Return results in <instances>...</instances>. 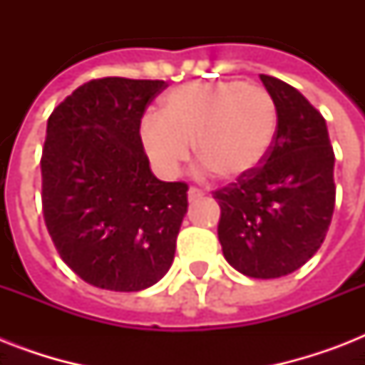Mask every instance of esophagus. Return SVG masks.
Segmentation results:
<instances>
[{
  "mask_svg": "<svg viewBox=\"0 0 365 365\" xmlns=\"http://www.w3.org/2000/svg\"><path fill=\"white\" fill-rule=\"evenodd\" d=\"M202 195H205V191H202V189H199V187H195V185H191V187H189V191H187L189 200H197V199H200V197H202Z\"/></svg>",
  "mask_w": 365,
  "mask_h": 365,
  "instance_id": "obj_1",
  "label": "esophagus"
}]
</instances>
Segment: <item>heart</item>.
Listing matches in <instances>:
<instances>
[{"instance_id": "b5f03b06", "label": "heart", "mask_w": 365, "mask_h": 365, "mask_svg": "<svg viewBox=\"0 0 365 365\" xmlns=\"http://www.w3.org/2000/svg\"><path fill=\"white\" fill-rule=\"evenodd\" d=\"M278 111L269 91L244 81L187 83L163 98L159 115L142 121L149 159L172 176L193 151L199 170L223 178L254 172L271 151Z\"/></svg>"}]
</instances>
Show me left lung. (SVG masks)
Returning a JSON list of instances; mask_svg holds the SVG:
<instances>
[{
    "instance_id": "8db88e82",
    "label": "left lung",
    "mask_w": 365,
    "mask_h": 365,
    "mask_svg": "<svg viewBox=\"0 0 365 365\" xmlns=\"http://www.w3.org/2000/svg\"><path fill=\"white\" fill-rule=\"evenodd\" d=\"M278 111L271 151L254 172L214 191L217 237L229 265L252 278H278L322 246L335 206L334 148L320 111L288 83L263 76Z\"/></svg>"
}]
</instances>
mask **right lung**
Segmentation results:
<instances>
[{
    "label": "right lung",
    "instance_id": "obj_1",
    "mask_svg": "<svg viewBox=\"0 0 365 365\" xmlns=\"http://www.w3.org/2000/svg\"><path fill=\"white\" fill-rule=\"evenodd\" d=\"M165 81L85 83L48 117L41 155L43 217L64 263L96 288L140 292L170 269L187 183L160 182L140 123Z\"/></svg>",
    "mask_w": 365,
    "mask_h": 365
}]
</instances>
